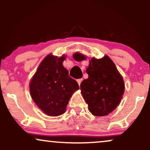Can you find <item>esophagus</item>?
I'll use <instances>...</instances> for the list:
<instances>
[{
    "instance_id": "34e87169",
    "label": "esophagus",
    "mask_w": 150,
    "mask_h": 150,
    "mask_svg": "<svg viewBox=\"0 0 150 150\" xmlns=\"http://www.w3.org/2000/svg\"><path fill=\"white\" fill-rule=\"evenodd\" d=\"M82 81V79H78V80H77V83H78L79 85H80Z\"/></svg>"
}]
</instances>
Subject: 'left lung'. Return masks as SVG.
<instances>
[{"label": "left lung", "instance_id": "1", "mask_svg": "<svg viewBox=\"0 0 150 150\" xmlns=\"http://www.w3.org/2000/svg\"><path fill=\"white\" fill-rule=\"evenodd\" d=\"M73 57L80 61L85 59L80 53H75ZM86 72L88 78L82 81L80 89L89 111L96 116H106L121 100L125 89L123 77L107 56L101 59L93 58Z\"/></svg>", "mask_w": 150, "mask_h": 150}]
</instances>
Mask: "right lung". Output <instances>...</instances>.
<instances>
[{
  "mask_svg": "<svg viewBox=\"0 0 150 150\" xmlns=\"http://www.w3.org/2000/svg\"><path fill=\"white\" fill-rule=\"evenodd\" d=\"M64 56L49 55L38 67L30 82L31 96L38 107L48 116H58L65 112L66 106L79 85L63 67Z\"/></svg>",
  "mask_w": 150,
  "mask_h": 150,
  "instance_id": "add662e5",
  "label": "right lung"
}]
</instances>
